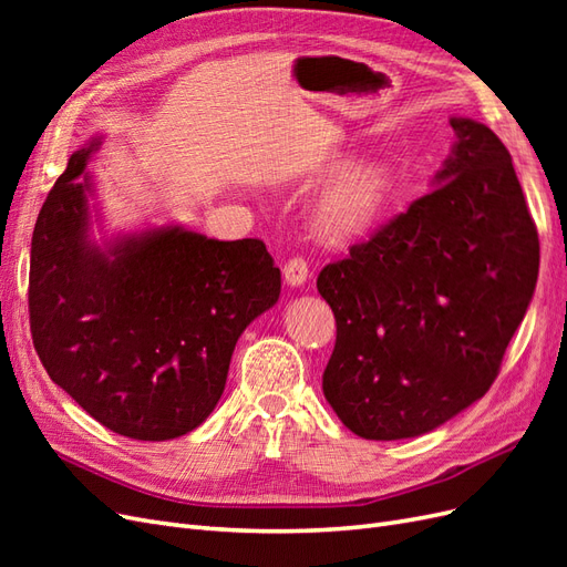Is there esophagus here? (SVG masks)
I'll use <instances>...</instances> for the list:
<instances>
[{"instance_id": "obj_1", "label": "esophagus", "mask_w": 567, "mask_h": 567, "mask_svg": "<svg viewBox=\"0 0 567 567\" xmlns=\"http://www.w3.org/2000/svg\"><path fill=\"white\" fill-rule=\"evenodd\" d=\"M307 277H310V269H307V262L302 257H290L284 265V279L288 286H302Z\"/></svg>"}]
</instances>
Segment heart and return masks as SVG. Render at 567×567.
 Here are the masks:
<instances>
[{
	"label": "heart",
	"instance_id": "heart-1",
	"mask_svg": "<svg viewBox=\"0 0 567 567\" xmlns=\"http://www.w3.org/2000/svg\"><path fill=\"white\" fill-rule=\"evenodd\" d=\"M392 177L383 163H359L346 169L319 198L315 227L329 241H346L367 231L385 210Z\"/></svg>",
	"mask_w": 567,
	"mask_h": 567
}]
</instances>
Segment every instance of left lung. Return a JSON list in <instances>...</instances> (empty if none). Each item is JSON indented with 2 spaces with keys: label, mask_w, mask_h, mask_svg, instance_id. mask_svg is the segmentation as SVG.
I'll return each mask as SVG.
<instances>
[{
  "label": "left lung",
  "mask_w": 567,
  "mask_h": 567,
  "mask_svg": "<svg viewBox=\"0 0 567 567\" xmlns=\"http://www.w3.org/2000/svg\"><path fill=\"white\" fill-rule=\"evenodd\" d=\"M435 188L326 265L336 315L323 398L364 440L435 431L499 373L539 274V236L511 153L487 125L452 117Z\"/></svg>",
  "instance_id": "8db88e82"
}]
</instances>
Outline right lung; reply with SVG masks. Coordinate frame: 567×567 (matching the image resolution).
Instances as JSON below:
<instances>
[{"label": "right lung", "instance_id": "add662e5", "mask_svg": "<svg viewBox=\"0 0 567 567\" xmlns=\"http://www.w3.org/2000/svg\"><path fill=\"white\" fill-rule=\"evenodd\" d=\"M101 136L75 151L38 215L30 331L49 379L132 440L192 433L225 392L236 340L279 300L260 238L215 241L179 225L90 238L84 173Z\"/></svg>", "mask_w": 567, "mask_h": 567}]
</instances>
